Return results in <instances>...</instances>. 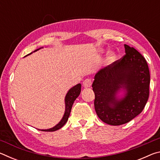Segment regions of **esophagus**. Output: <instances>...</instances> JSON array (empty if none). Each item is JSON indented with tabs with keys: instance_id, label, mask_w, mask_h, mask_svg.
I'll return each mask as SVG.
<instances>
[{
	"instance_id": "obj_1",
	"label": "esophagus",
	"mask_w": 160,
	"mask_h": 160,
	"mask_svg": "<svg viewBox=\"0 0 160 160\" xmlns=\"http://www.w3.org/2000/svg\"><path fill=\"white\" fill-rule=\"evenodd\" d=\"M83 86L85 88H90L91 87L92 84V80L90 78H86V79L83 81Z\"/></svg>"
}]
</instances>
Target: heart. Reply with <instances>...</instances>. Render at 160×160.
<instances>
[{"label": "heart", "mask_w": 160, "mask_h": 160, "mask_svg": "<svg viewBox=\"0 0 160 160\" xmlns=\"http://www.w3.org/2000/svg\"><path fill=\"white\" fill-rule=\"evenodd\" d=\"M113 58V56H112V55H111L110 56H109V59H112Z\"/></svg>", "instance_id": "obj_1"}]
</instances>
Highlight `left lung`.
I'll return each mask as SVG.
<instances>
[{
	"instance_id": "obj_1",
	"label": "left lung",
	"mask_w": 160,
	"mask_h": 160,
	"mask_svg": "<svg viewBox=\"0 0 160 160\" xmlns=\"http://www.w3.org/2000/svg\"><path fill=\"white\" fill-rule=\"evenodd\" d=\"M122 58L102 68L94 76V109L103 122L112 126L126 123L142 112L150 94V76L145 58L133 47L125 44ZM127 90L121 100L115 94Z\"/></svg>"
}]
</instances>
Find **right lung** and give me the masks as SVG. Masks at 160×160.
Listing matches in <instances>:
<instances>
[{"label":"right lung","instance_id":"add662e5","mask_svg":"<svg viewBox=\"0 0 160 160\" xmlns=\"http://www.w3.org/2000/svg\"><path fill=\"white\" fill-rule=\"evenodd\" d=\"M36 51L37 50H35L34 51ZM80 91H81V85L80 84H78V85L74 86L73 88H72L68 92V93L66 96V99H65V102H66V111H65V113L63 118H62L60 122H59L56 126H54L53 128L47 129V130H42V131L52 132V131H57V130L61 128L62 127L66 124L68 119L70 112H71L72 104H73L75 100L76 99V98L78 96H79Z\"/></svg>","mask_w":160,"mask_h":160}]
</instances>
